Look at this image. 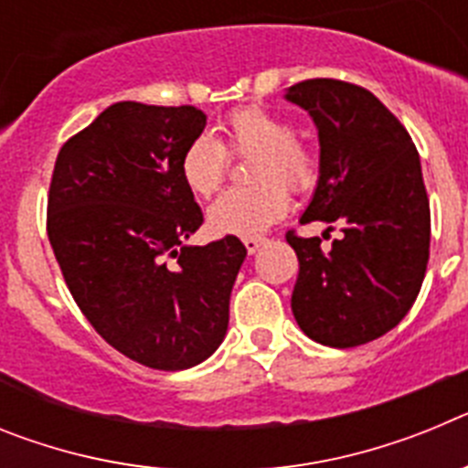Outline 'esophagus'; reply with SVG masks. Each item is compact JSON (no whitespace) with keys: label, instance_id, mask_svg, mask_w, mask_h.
I'll return each mask as SVG.
<instances>
[{"label":"esophagus","instance_id":"esophagus-1","mask_svg":"<svg viewBox=\"0 0 468 468\" xmlns=\"http://www.w3.org/2000/svg\"><path fill=\"white\" fill-rule=\"evenodd\" d=\"M262 243H264V239H260V237H246V239H243V246H246V250L250 255H253L255 250H258V248L262 246Z\"/></svg>","mask_w":468,"mask_h":468}]
</instances>
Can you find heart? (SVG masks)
Masks as SVG:
<instances>
[{
    "instance_id": "obj_1",
    "label": "heart",
    "mask_w": 468,
    "mask_h": 468,
    "mask_svg": "<svg viewBox=\"0 0 468 468\" xmlns=\"http://www.w3.org/2000/svg\"><path fill=\"white\" fill-rule=\"evenodd\" d=\"M229 154L253 156L248 164L250 187L229 189L208 208V227L215 234L258 237L288 213L283 189L300 194L314 185L316 161L295 140L291 122L264 110L246 107L225 122V144L213 135H197L180 159L183 183L197 197H210L220 187Z\"/></svg>"
}]
</instances>
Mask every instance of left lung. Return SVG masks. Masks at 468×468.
I'll return each mask as SVG.
<instances>
[{"label":"left lung","mask_w":468,"mask_h":468,"mask_svg":"<svg viewBox=\"0 0 468 468\" xmlns=\"http://www.w3.org/2000/svg\"><path fill=\"white\" fill-rule=\"evenodd\" d=\"M285 101L309 112L321 144V176L300 222L342 231L328 253L318 237L285 234L300 260L292 314L314 342L366 345L403 321L427 274L431 213L420 154L403 123L361 86L307 80Z\"/></svg>","instance_id":"left-lung-1"}]
</instances>
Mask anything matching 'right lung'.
Instances as JSON below:
<instances>
[{"instance_id": "add662e5", "label": "right lung", "mask_w": 468, "mask_h": 468, "mask_svg": "<svg viewBox=\"0 0 468 468\" xmlns=\"http://www.w3.org/2000/svg\"><path fill=\"white\" fill-rule=\"evenodd\" d=\"M192 105L114 102L60 147L47 231L74 302L131 361L185 370L222 345L246 246H187L204 213L180 176ZM176 259V263L170 260Z\"/></svg>"}]
</instances>
